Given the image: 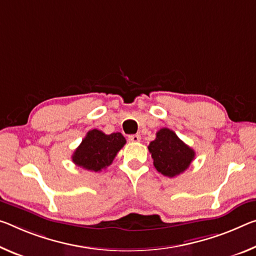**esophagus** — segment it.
Segmentation results:
<instances>
[{
    "label": "esophagus",
    "instance_id": "1",
    "mask_svg": "<svg viewBox=\"0 0 256 256\" xmlns=\"http://www.w3.org/2000/svg\"><path fill=\"white\" fill-rule=\"evenodd\" d=\"M128 140L131 141V142H140L141 136L139 134H132V136H128Z\"/></svg>",
    "mask_w": 256,
    "mask_h": 256
}]
</instances>
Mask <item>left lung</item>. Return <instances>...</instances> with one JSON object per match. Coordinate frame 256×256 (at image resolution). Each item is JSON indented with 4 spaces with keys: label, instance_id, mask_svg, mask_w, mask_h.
Listing matches in <instances>:
<instances>
[{
    "label": "left lung",
    "instance_id": "obj_1",
    "mask_svg": "<svg viewBox=\"0 0 256 256\" xmlns=\"http://www.w3.org/2000/svg\"><path fill=\"white\" fill-rule=\"evenodd\" d=\"M148 149L157 171L168 178L184 173L196 155L194 149L168 128L156 133V139L149 144Z\"/></svg>",
    "mask_w": 256,
    "mask_h": 256
}]
</instances>
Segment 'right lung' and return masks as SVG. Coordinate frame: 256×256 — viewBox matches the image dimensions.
Listing matches in <instances>:
<instances>
[{
	"instance_id": "1",
	"label": "right lung",
	"mask_w": 256,
	"mask_h": 256,
	"mask_svg": "<svg viewBox=\"0 0 256 256\" xmlns=\"http://www.w3.org/2000/svg\"><path fill=\"white\" fill-rule=\"evenodd\" d=\"M126 144L122 133L104 134L93 128L86 133L78 147L72 154V160L80 168L93 172H100L112 163L117 152Z\"/></svg>"
}]
</instances>
